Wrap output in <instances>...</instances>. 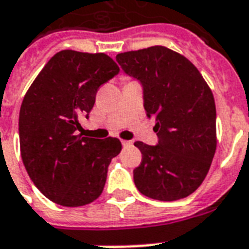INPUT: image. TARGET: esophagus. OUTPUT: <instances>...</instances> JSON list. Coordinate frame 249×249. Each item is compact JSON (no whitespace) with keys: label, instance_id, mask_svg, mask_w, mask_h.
Returning a JSON list of instances; mask_svg holds the SVG:
<instances>
[{"label":"esophagus","instance_id":"esophagus-1","mask_svg":"<svg viewBox=\"0 0 249 249\" xmlns=\"http://www.w3.org/2000/svg\"><path fill=\"white\" fill-rule=\"evenodd\" d=\"M121 143H123L124 148H128V146H132V145H133V141H130V140H123Z\"/></svg>","mask_w":249,"mask_h":249}]
</instances>
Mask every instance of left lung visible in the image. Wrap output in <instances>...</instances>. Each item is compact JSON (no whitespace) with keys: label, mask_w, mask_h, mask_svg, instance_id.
Returning a JSON list of instances; mask_svg holds the SVG:
<instances>
[{"label":"left lung","mask_w":249,"mask_h":249,"mask_svg":"<svg viewBox=\"0 0 249 249\" xmlns=\"http://www.w3.org/2000/svg\"><path fill=\"white\" fill-rule=\"evenodd\" d=\"M116 62L141 84L146 116L156 119L157 145L134 142L142 154L134 185L152 199L189 196L207 176L216 149L213 92L189 59L163 46L123 53Z\"/></svg>","instance_id":"8db88e82"}]
</instances>
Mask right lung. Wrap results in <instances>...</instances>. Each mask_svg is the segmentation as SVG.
Listing matches in <instances>:
<instances>
[{
  "label": "right lung",
  "instance_id": "1",
  "mask_svg": "<svg viewBox=\"0 0 249 249\" xmlns=\"http://www.w3.org/2000/svg\"><path fill=\"white\" fill-rule=\"evenodd\" d=\"M106 54L63 50L50 59L22 101L19 143L23 165L46 198L66 207L93 202L103 193L120 140L84 137L96 92L119 73Z\"/></svg>",
  "mask_w": 249,
  "mask_h": 249
}]
</instances>
